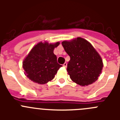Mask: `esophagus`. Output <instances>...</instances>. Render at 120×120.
<instances>
[{"label":"esophagus","mask_w":120,"mask_h":120,"mask_svg":"<svg viewBox=\"0 0 120 120\" xmlns=\"http://www.w3.org/2000/svg\"><path fill=\"white\" fill-rule=\"evenodd\" d=\"M63 66L64 67H67V62H65V63L64 64Z\"/></svg>","instance_id":"34e87169"}]
</instances>
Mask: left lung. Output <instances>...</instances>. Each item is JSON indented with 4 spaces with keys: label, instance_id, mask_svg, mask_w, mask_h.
<instances>
[{
    "label": "left lung",
    "instance_id": "obj_1",
    "mask_svg": "<svg viewBox=\"0 0 120 120\" xmlns=\"http://www.w3.org/2000/svg\"><path fill=\"white\" fill-rule=\"evenodd\" d=\"M62 45L70 57L67 71L72 81L80 86H88L98 79L103 63L100 55L92 44L81 37L64 41Z\"/></svg>",
    "mask_w": 120,
    "mask_h": 120
}]
</instances>
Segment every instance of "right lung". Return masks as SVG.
Returning a JSON list of instances; mask_svg holds the SVG:
<instances>
[{"mask_svg": "<svg viewBox=\"0 0 120 120\" xmlns=\"http://www.w3.org/2000/svg\"><path fill=\"white\" fill-rule=\"evenodd\" d=\"M60 43L41 41L32 47L23 61L24 75L35 83L45 84L55 77L62 65L57 62L53 53Z\"/></svg>", "mask_w": 120, "mask_h": 120, "instance_id": "1", "label": "right lung"}]
</instances>
